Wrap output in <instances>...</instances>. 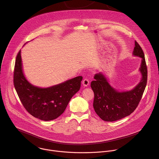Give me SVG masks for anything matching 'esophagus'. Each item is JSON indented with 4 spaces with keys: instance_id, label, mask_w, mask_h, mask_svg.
<instances>
[{
    "instance_id": "obj_1",
    "label": "esophagus",
    "mask_w": 159,
    "mask_h": 159,
    "mask_svg": "<svg viewBox=\"0 0 159 159\" xmlns=\"http://www.w3.org/2000/svg\"><path fill=\"white\" fill-rule=\"evenodd\" d=\"M82 85L84 86V87H87L89 85V81L88 79H85L83 80L82 81Z\"/></svg>"
}]
</instances>
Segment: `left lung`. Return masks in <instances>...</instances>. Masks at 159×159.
<instances>
[{"mask_svg":"<svg viewBox=\"0 0 159 159\" xmlns=\"http://www.w3.org/2000/svg\"><path fill=\"white\" fill-rule=\"evenodd\" d=\"M133 55L142 58L139 68L141 80L133 89L119 91L111 85L102 72L96 74L94 80L90 84L94 93V111L105 121H115L129 116L137 108L142 99L147 85V69L143 52L136 41Z\"/></svg>","mask_w":159,"mask_h":159,"instance_id":"8db88e82","label":"left lung"}]
</instances>
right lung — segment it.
<instances>
[{
  "instance_id": "add662e5",
  "label": "right lung",
  "mask_w": 159,
  "mask_h": 159,
  "mask_svg": "<svg viewBox=\"0 0 159 159\" xmlns=\"http://www.w3.org/2000/svg\"><path fill=\"white\" fill-rule=\"evenodd\" d=\"M82 77L79 76L48 87H39L26 78L20 55L18 53L14 72V84L25 109L34 117L48 121L59 117L71 98L80 89Z\"/></svg>"
}]
</instances>
